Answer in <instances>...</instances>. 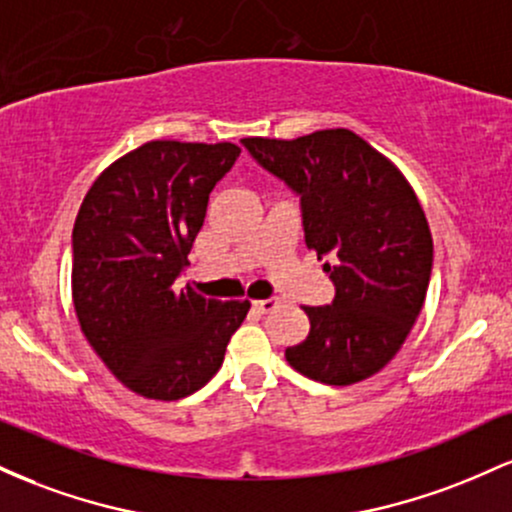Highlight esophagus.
I'll return each mask as SVG.
<instances>
[{
	"label": "esophagus",
	"instance_id": "34e87169",
	"mask_svg": "<svg viewBox=\"0 0 512 512\" xmlns=\"http://www.w3.org/2000/svg\"><path fill=\"white\" fill-rule=\"evenodd\" d=\"M276 298H262V301H252V310H257V313H269V310L276 308Z\"/></svg>",
	"mask_w": 512,
	"mask_h": 512
}]
</instances>
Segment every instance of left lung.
<instances>
[{
  "label": "left lung",
  "mask_w": 512,
  "mask_h": 512,
  "mask_svg": "<svg viewBox=\"0 0 512 512\" xmlns=\"http://www.w3.org/2000/svg\"><path fill=\"white\" fill-rule=\"evenodd\" d=\"M240 144L301 197L305 245L330 260L334 301L303 305L310 332L286 361L317 383H361L395 358L424 308L433 240L419 199L351 129Z\"/></svg>",
  "instance_id": "left-lung-1"
}]
</instances>
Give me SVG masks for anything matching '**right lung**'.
<instances>
[{
    "label": "right lung",
    "mask_w": 512,
    "mask_h": 512,
    "mask_svg": "<svg viewBox=\"0 0 512 512\" xmlns=\"http://www.w3.org/2000/svg\"><path fill=\"white\" fill-rule=\"evenodd\" d=\"M236 144L149 142L105 168L72 231V298L88 344L146 399L187 397L221 368L248 301L178 291L209 195Z\"/></svg>",
    "instance_id": "right-lung-1"
}]
</instances>
